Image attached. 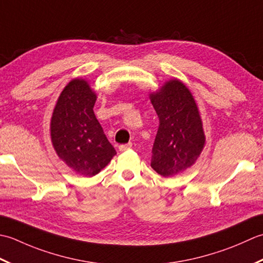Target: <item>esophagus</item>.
<instances>
[{"label":"esophagus","instance_id":"esophagus-1","mask_svg":"<svg viewBox=\"0 0 263 263\" xmlns=\"http://www.w3.org/2000/svg\"><path fill=\"white\" fill-rule=\"evenodd\" d=\"M130 147H132V143L122 144V145L119 146V151H120V152H124V151H127V149H129Z\"/></svg>","mask_w":263,"mask_h":263}]
</instances>
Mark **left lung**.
I'll list each match as a JSON object with an SVG mask.
<instances>
[{
	"label": "left lung",
	"mask_w": 263,
	"mask_h": 263,
	"mask_svg": "<svg viewBox=\"0 0 263 263\" xmlns=\"http://www.w3.org/2000/svg\"><path fill=\"white\" fill-rule=\"evenodd\" d=\"M159 117L151 167L164 178L179 175L200 158L205 135L199 108L190 88L173 78L149 94Z\"/></svg>",
	"instance_id": "left-lung-1"
}]
</instances>
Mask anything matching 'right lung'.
<instances>
[{
    "mask_svg": "<svg viewBox=\"0 0 263 263\" xmlns=\"http://www.w3.org/2000/svg\"><path fill=\"white\" fill-rule=\"evenodd\" d=\"M96 99L86 79H71L59 95L50 124L58 157L84 177L98 175L117 154L94 115Z\"/></svg>",
    "mask_w": 263,
    "mask_h": 263,
    "instance_id": "right-lung-1",
    "label": "right lung"
}]
</instances>
